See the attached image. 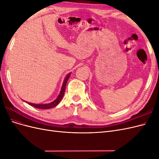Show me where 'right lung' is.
Returning <instances> with one entry per match:
<instances>
[{"label":"right lung","instance_id":"obj_1","mask_svg":"<svg viewBox=\"0 0 159 159\" xmlns=\"http://www.w3.org/2000/svg\"><path fill=\"white\" fill-rule=\"evenodd\" d=\"M70 73L66 75V78L64 81L63 85H62V87H61V91L60 93V95H58V97L57 98V99L54 101V102H51L50 103H48V104H34V103H28V104L30 105L31 106L34 107L36 108L43 109H50V108L56 107L57 104H59V103L60 102V101L61 100L62 98H63V96L64 95V92H65L66 84H67V82H68V80L70 78Z\"/></svg>","mask_w":159,"mask_h":159}]
</instances>
